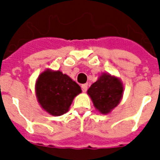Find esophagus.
Listing matches in <instances>:
<instances>
[{"label": "esophagus", "instance_id": "34e87169", "mask_svg": "<svg viewBox=\"0 0 160 160\" xmlns=\"http://www.w3.org/2000/svg\"><path fill=\"white\" fill-rule=\"evenodd\" d=\"M81 88H82V90L84 92H86V90L88 89V85L87 84H84V85H81Z\"/></svg>", "mask_w": 160, "mask_h": 160}]
</instances>
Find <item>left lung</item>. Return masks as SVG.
Here are the masks:
<instances>
[{"mask_svg": "<svg viewBox=\"0 0 160 160\" xmlns=\"http://www.w3.org/2000/svg\"><path fill=\"white\" fill-rule=\"evenodd\" d=\"M95 108L100 114H109L119 105L124 94V85L117 76L103 73L87 90Z\"/></svg>", "mask_w": 160, "mask_h": 160, "instance_id": "left-lung-1", "label": "left lung"}]
</instances>
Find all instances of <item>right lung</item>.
<instances>
[{"label": "right lung", "mask_w": 160, "mask_h": 160, "mask_svg": "<svg viewBox=\"0 0 160 160\" xmlns=\"http://www.w3.org/2000/svg\"><path fill=\"white\" fill-rule=\"evenodd\" d=\"M36 96L41 108L53 116L65 114L75 96L82 92L77 83L60 70L46 69L35 85Z\"/></svg>", "instance_id": "1"}]
</instances>
